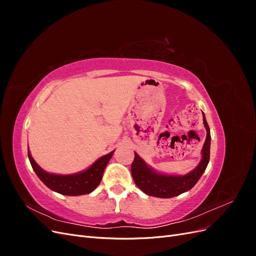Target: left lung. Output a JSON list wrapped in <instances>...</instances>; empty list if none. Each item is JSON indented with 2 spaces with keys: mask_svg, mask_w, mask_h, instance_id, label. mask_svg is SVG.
<instances>
[{
  "mask_svg": "<svg viewBox=\"0 0 256 256\" xmlns=\"http://www.w3.org/2000/svg\"><path fill=\"white\" fill-rule=\"evenodd\" d=\"M203 122L207 130L206 140L202 150V161L192 172L184 176H168L158 174L145 164V162L134 152V160L131 164L136 184L147 196L156 198H173L190 190L205 172L210 156V130L203 113Z\"/></svg>",
  "mask_w": 256,
  "mask_h": 256,
  "instance_id": "obj_1",
  "label": "left lung"
}]
</instances>
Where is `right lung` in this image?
I'll list each match as a JSON object with an SVG mask.
<instances>
[{
	"label": "right lung",
	"mask_w": 256,
	"mask_h": 256,
	"mask_svg": "<svg viewBox=\"0 0 256 256\" xmlns=\"http://www.w3.org/2000/svg\"><path fill=\"white\" fill-rule=\"evenodd\" d=\"M113 152L98 159L86 171L74 175H56L49 174L34 161L28 148V159L40 180L51 190L64 196H82L94 191L102 182V174L108 162L113 156Z\"/></svg>",
	"instance_id": "add662e5"
}]
</instances>
